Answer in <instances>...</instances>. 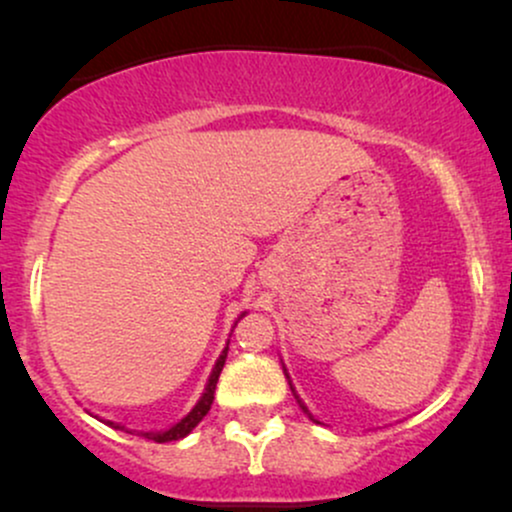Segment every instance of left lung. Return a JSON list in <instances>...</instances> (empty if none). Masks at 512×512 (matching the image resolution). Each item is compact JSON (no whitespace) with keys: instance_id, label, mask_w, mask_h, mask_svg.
Masks as SVG:
<instances>
[{"instance_id":"left-lung-1","label":"left lung","mask_w":512,"mask_h":512,"mask_svg":"<svg viewBox=\"0 0 512 512\" xmlns=\"http://www.w3.org/2000/svg\"><path fill=\"white\" fill-rule=\"evenodd\" d=\"M291 390H293V387H291ZM296 399H298V397H296ZM298 404H301V399H298ZM301 409L305 411V414H308V409H305V407H303V404H301ZM308 416H310V414H308ZM310 419H313V416H310ZM313 421H315V419H313Z\"/></svg>"}]
</instances>
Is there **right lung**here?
Instances as JSON below:
<instances>
[{
  "label": "right lung",
  "mask_w": 512,
  "mask_h": 512,
  "mask_svg": "<svg viewBox=\"0 0 512 512\" xmlns=\"http://www.w3.org/2000/svg\"><path fill=\"white\" fill-rule=\"evenodd\" d=\"M226 354H228V349H223V354H221L219 361H216L214 373H211V378H209V383H207V390H204L202 399H199V402L195 404V409H192L190 414H187L185 419L180 421V424H175L173 428H168V431H161V433H144V438L154 440V443H170V440H180V438H185L187 433H190L192 428H195V426L199 424V421H202L204 416L209 414L211 402H214L216 383H219V375H221V370H223V363H226ZM108 426L120 428V431H122V426L113 424V421H108Z\"/></svg>",
  "instance_id": "add662e5"
}]
</instances>
